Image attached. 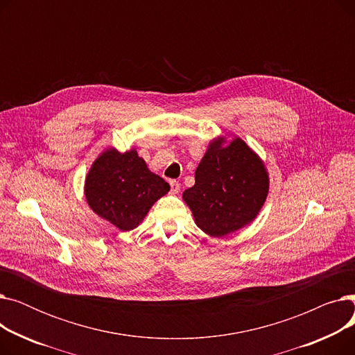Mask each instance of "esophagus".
<instances>
[{
	"label": "esophagus",
	"mask_w": 355,
	"mask_h": 355,
	"mask_svg": "<svg viewBox=\"0 0 355 355\" xmlns=\"http://www.w3.org/2000/svg\"><path fill=\"white\" fill-rule=\"evenodd\" d=\"M170 185H171V194H177L180 191V184L178 181H170Z\"/></svg>",
	"instance_id": "34e87169"
}]
</instances>
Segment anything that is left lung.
I'll use <instances>...</instances> for the list:
<instances>
[{
  "instance_id": "8db88e82",
  "label": "left lung",
  "mask_w": 355,
  "mask_h": 355,
  "mask_svg": "<svg viewBox=\"0 0 355 355\" xmlns=\"http://www.w3.org/2000/svg\"><path fill=\"white\" fill-rule=\"evenodd\" d=\"M269 178L263 162L236 138L223 148L213 141L196 170V184L184 191L197 226L221 237L252 221L263 206Z\"/></svg>"
}]
</instances>
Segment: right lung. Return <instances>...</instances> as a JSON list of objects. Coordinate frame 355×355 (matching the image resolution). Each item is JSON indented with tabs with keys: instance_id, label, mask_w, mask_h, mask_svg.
Wrapping results in <instances>:
<instances>
[{
	"instance_id": "1",
	"label": "right lung",
	"mask_w": 355,
	"mask_h": 355,
	"mask_svg": "<svg viewBox=\"0 0 355 355\" xmlns=\"http://www.w3.org/2000/svg\"><path fill=\"white\" fill-rule=\"evenodd\" d=\"M170 184L146 168L135 149H107L92 165L85 194L89 206L121 230H134Z\"/></svg>"
}]
</instances>
